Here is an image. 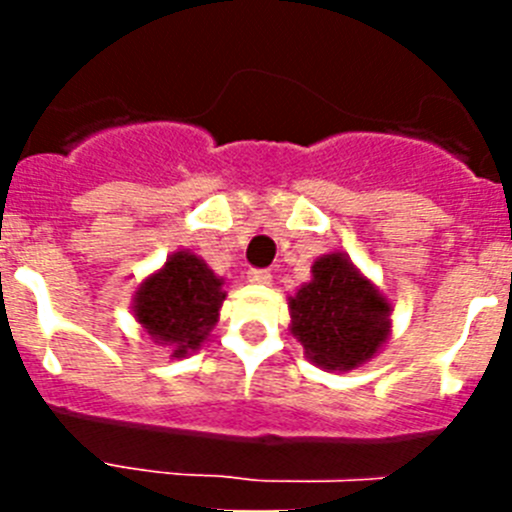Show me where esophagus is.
Returning a JSON list of instances; mask_svg holds the SVG:
<instances>
[{
    "instance_id": "34e87169",
    "label": "esophagus",
    "mask_w": 512,
    "mask_h": 512,
    "mask_svg": "<svg viewBox=\"0 0 512 512\" xmlns=\"http://www.w3.org/2000/svg\"><path fill=\"white\" fill-rule=\"evenodd\" d=\"M248 282L259 284V287H269V284H271V271L251 269V271H248Z\"/></svg>"
}]
</instances>
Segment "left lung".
I'll return each instance as SVG.
<instances>
[{"label":"left lung","instance_id":"8db88e82","mask_svg":"<svg viewBox=\"0 0 512 512\" xmlns=\"http://www.w3.org/2000/svg\"><path fill=\"white\" fill-rule=\"evenodd\" d=\"M312 279L287 297L289 333L323 372H351L392 338V302L348 259L330 251L310 266Z\"/></svg>","mask_w":512,"mask_h":512}]
</instances>
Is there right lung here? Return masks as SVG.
I'll list each match as a JSON object with an SVG mask.
<instances>
[{
  "label": "right lung",
  "mask_w": 512,
  "mask_h": 512,
  "mask_svg": "<svg viewBox=\"0 0 512 512\" xmlns=\"http://www.w3.org/2000/svg\"><path fill=\"white\" fill-rule=\"evenodd\" d=\"M225 279L194 256L179 248L161 269L148 274L133 295V318L156 346L169 348L174 359L200 351L220 320L228 292Z\"/></svg>",
  "instance_id": "add662e5"
}]
</instances>
